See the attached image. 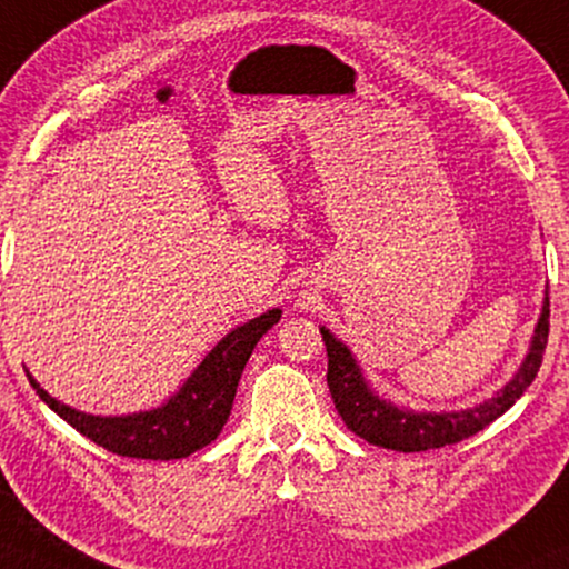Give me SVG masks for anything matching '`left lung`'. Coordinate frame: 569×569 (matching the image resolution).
Instances as JSON below:
<instances>
[{
  "mask_svg": "<svg viewBox=\"0 0 569 569\" xmlns=\"http://www.w3.org/2000/svg\"><path fill=\"white\" fill-rule=\"evenodd\" d=\"M320 333L328 351L330 397H333L338 415L347 422L351 433L365 438L368 443L393 451L441 449V446L459 443L465 438L476 436L488 422L505 415L533 383L538 370H541L546 341H549V293L543 297L541 318L536 322L530 349L515 378L483 405L457 409V412H415V409L380 399L372 391L368 378L362 376L347 343L338 341L328 328H320Z\"/></svg>",
  "mask_w": 569,
  "mask_h": 569,
  "instance_id": "1",
  "label": "left lung"
}]
</instances>
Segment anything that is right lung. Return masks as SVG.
I'll return each instance as SVG.
<instances>
[{
	"label": "right lung",
	"instance_id": "add662e5",
	"mask_svg": "<svg viewBox=\"0 0 569 569\" xmlns=\"http://www.w3.org/2000/svg\"><path fill=\"white\" fill-rule=\"evenodd\" d=\"M278 320L280 309H268L260 318L233 328L218 341L210 355L201 359L199 368L162 407L147 409V412L120 417L86 415L49 397L44 388L36 383L31 372H28V380L52 412L112 455L136 459H183L220 436L228 415H231L236 388H239L251 351Z\"/></svg>",
	"mask_w": 569,
	"mask_h": 569
}]
</instances>
